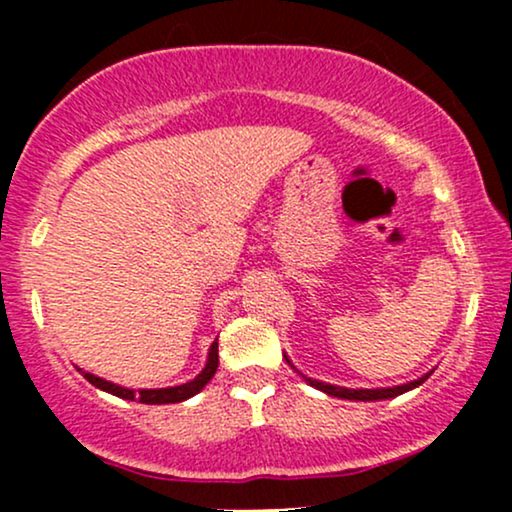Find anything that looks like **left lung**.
I'll list each match as a JSON object with an SVG mask.
<instances>
[{"label":"left lung","instance_id":"1","mask_svg":"<svg viewBox=\"0 0 512 512\" xmlns=\"http://www.w3.org/2000/svg\"><path fill=\"white\" fill-rule=\"evenodd\" d=\"M431 375V373H428ZM428 375H424V378L419 380H411V383L407 385H397V387H383V390H349V387H337V385H327V383H320V380H308L310 385L317 387V390L327 392V395L332 397H342V399H358V402H375V399H390V397H397V395H404L407 390H414V387H419L424 380L428 378Z\"/></svg>","mask_w":512,"mask_h":512}]
</instances>
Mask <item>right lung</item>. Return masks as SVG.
Here are the masks:
<instances>
[{
    "label": "right lung",
    "instance_id": "obj_1",
    "mask_svg": "<svg viewBox=\"0 0 512 512\" xmlns=\"http://www.w3.org/2000/svg\"><path fill=\"white\" fill-rule=\"evenodd\" d=\"M216 368H219V344H211L209 349V361L207 366H204L202 373L197 375L195 380H190V383L185 385H178V387H161V390H127V387H120L115 383H108V380L103 378H96V375L91 373H84V378L88 380L91 385H96L98 390H105L110 392V395L115 397H122V399H139L142 404H175V402H182V399H190L192 395H197L199 390H202L204 385L209 383L211 378H214Z\"/></svg>",
    "mask_w": 512,
    "mask_h": 512
}]
</instances>
